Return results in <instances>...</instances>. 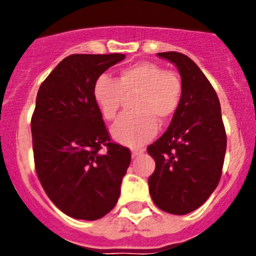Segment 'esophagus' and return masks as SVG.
Listing matches in <instances>:
<instances>
[{
	"label": "esophagus",
	"mask_w": 256,
	"mask_h": 256,
	"mask_svg": "<svg viewBox=\"0 0 256 256\" xmlns=\"http://www.w3.org/2000/svg\"><path fill=\"white\" fill-rule=\"evenodd\" d=\"M142 154H144V150H142V148H134V150H132V158L133 159H134V158H138Z\"/></svg>",
	"instance_id": "34e87169"
}]
</instances>
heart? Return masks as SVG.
Segmentation results:
<instances>
[{
    "label": "heart",
    "instance_id": "heart-1",
    "mask_svg": "<svg viewBox=\"0 0 256 256\" xmlns=\"http://www.w3.org/2000/svg\"><path fill=\"white\" fill-rule=\"evenodd\" d=\"M133 97L134 110L112 126V136L116 142L137 148L148 142L158 132V120H169L180 102L182 82L173 72L150 61H142L126 68L118 79L101 74L94 80L92 96L101 115L106 120L116 116L124 96Z\"/></svg>",
    "mask_w": 256,
    "mask_h": 256
}]
</instances>
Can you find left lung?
<instances>
[{
	"label": "left lung",
	"instance_id": "obj_1",
	"mask_svg": "<svg viewBox=\"0 0 256 256\" xmlns=\"http://www.w3.org/2000/svg\"><path fill=\"white\" fill-rule=\"evenodd\" d=\"M180 74L182 97L168 130L148 148L155 160L150 195L162 212L184 216L218 186L227 137L216 91L200 68L180 52H159Z\"/></svg>",
	"mask_w": 256,
	"mask_h": 256
}]
</instances>
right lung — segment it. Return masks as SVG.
Instances as JSON below:
<instances>
[{
	"label": "right lung",
	"instance_id": "add662e5",
	"mask_svg": "<svg viewBox=\"0 0 256 256\" xmlns=\"http://www.w3.org/2000/svg\"><path fill=\"white\" fill-rule=\"evenodd\" d=\"M124 58L70 55L38 90L30 122L36 170L50 200L72 218H102L120 195L130 152L112 142L92 90Z\"/></svg>",
	"mask_w": 256,
	"mask_h": 256
}]
</instances>
